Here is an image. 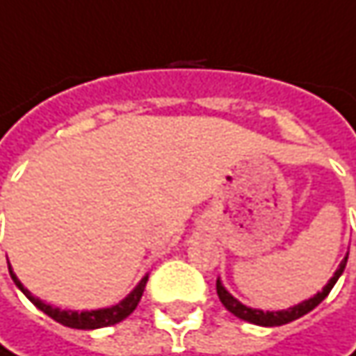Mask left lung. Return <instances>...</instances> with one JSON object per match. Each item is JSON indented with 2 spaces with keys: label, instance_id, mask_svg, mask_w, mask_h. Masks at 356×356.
Listing matches in <instances>:
<instances>
[{
  "label": "left lung",
  "instance_id": "obj_1",
  "mask_svg": "<svg viewBox=\"0 0 356 356\" xmlns=\"http://www.w3.org/2000/svg\"><path fill=\"white\" fill-rule=\"evenodd\" d=\"M346 260H348V256H346L345 260L341 261V266H339V270L334 272V276L330 278V282L326 284L323 288V292H318L314 298H310V300H304V302L296 304L294 308H288V310H280V312H264V310H256V308H248V306H243L240 300H236L223 286L218 280L216 284V288H218V296H220L221 304L232 312V314H236L238 318L241 321H248V323L252 324H260V326H280V324L286 323H292V321H296V318H300L304 314H308L310 310H314L318 304L323 302L324 298L328 296V292L332 290V286L337 284V280L341 278V274L345 272V266Z\"/></svg>",
  "mask_w": 356,
  "mask_h": 356
}]
</instances>
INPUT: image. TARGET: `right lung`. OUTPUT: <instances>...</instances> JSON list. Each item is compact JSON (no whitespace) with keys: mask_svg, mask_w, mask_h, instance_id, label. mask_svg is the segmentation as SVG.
<instances>
[{"mask_svg":"<svg viewBox=\"0 0 356 356\" xmlns=\"http://www.w3.org/2000/svg\"><path fill=\"white\" fill-rule=\"evenodd\" d=\"M11 280L15 282V286L32 300L42 312H46L50 318H54L56 323L64 324V326H70V328H80V330H92V328H102V326H111V324L120 323L124 321L133 310L136 308V304L140 300L143 292H145V286H147V276L138 282L135 290L116 306L111 308H100V310H86V312H72V310H60V308H52L50 304H44L40 298H35L30 294L28 288H24V284L17 280V276L13 274V270L10 268Z\"/></svg>","mask_w":356,"mask_h":356,"instance_id":"add662e5","label":"right lung"}]
</instances>
